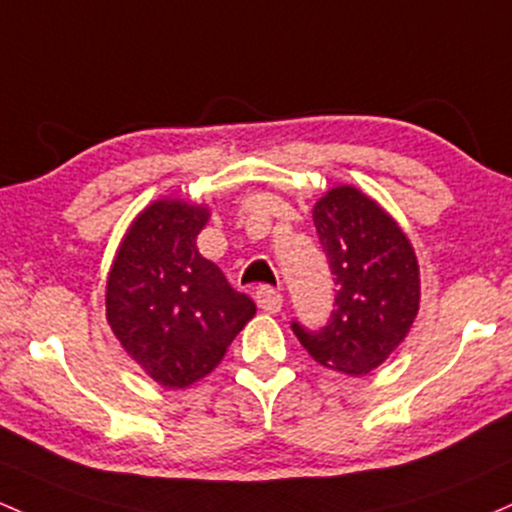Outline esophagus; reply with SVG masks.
I'll return each mask as SVG.
<instances>
[{"label": "esophagus", "instance_id": "obj_1", "mask_svg": "<svg viewBox=\"0 0 512 512\" xmlns=\"http://www.w3.org/2000/svg\"><path fill=\"white\" fill-rule=\"evenodd\" d=\"M255 301H257V306L267 313H279L282 311V303H284L282 294H279L277 289H272V286H260V289L255 291Z\"/></svg>", "mask_w": 512, "mask_h": 512}]
</instances>
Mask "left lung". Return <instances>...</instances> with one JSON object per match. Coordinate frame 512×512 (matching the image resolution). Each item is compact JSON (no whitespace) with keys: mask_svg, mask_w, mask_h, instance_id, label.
Wrapping results in <instances>:
<instances>
[{"mask_svg":"<svg viewBox=\"0 0 512 512\" xmlns=\"http://www.w3.org/2000/svg\"><path fill=\"white\" fill-rule=\"evenodd\" d=\"M313 223L338 294L318 333L294 320L308 355L342 374H369L406 340L420 306V269L411 240L367 194L333 187L313 206Z\"/></svg>","mask_w":512,"mask_h":512,"instance_id":"obj_1","label":"left lung"}]
</instances>
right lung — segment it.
Returning <instances> with one entry per match:
<instances>
[{
	"mask_svg": "<svg viewBox=\"0 0 512 512\" xmlns=\"http://www.w3.org/2000/svg\"><path fill=\"white\" fill-rule=\"evenodd\" d=\"M206 206L160 199L123 235L106 279V320L128 357L165 389H187L221 364L228 345L255 316L196 250Z\"/></svg>",
	"mask_w": 512,
	"mask_h": 512,
	"instance_id": "add662e5",
	"label": "right lung"
}]
</instances>
